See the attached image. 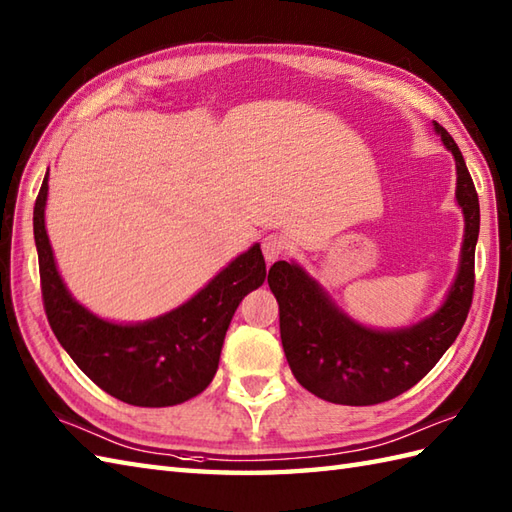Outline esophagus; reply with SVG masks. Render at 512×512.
Returning <instances> with one entry per match:
<instances>
[{"instance_id": "obj_1", "label": "esophagus", "mask_w": 512, "mask_h": 512, "mask_svg": "<svg viewBox=\"0 0 512 512\" xmlns=\"http://www.w3.org/2000/svg\"><path fill=\"white\" fill-rule=\"evenodd\" d=\"M285 248H288V244H285L281 235H268L264 244H261V251H264V257H266L268 264L277 261L285 253Z\"/></svg>"}]
</instances>
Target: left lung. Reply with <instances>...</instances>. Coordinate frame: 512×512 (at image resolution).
I'll use <instances>...</instances> for the list:
<instances>
[{"mask_svg":"<svg viewBox=\"0 0 512 512\" xmlns=\"http://www.w3.org/2000/svg\"><path fill=\"white\" fill-rule=\"evenodd\" d=\"M456 159V200L465 213L460 266L445 303L406 329L377 331L355 323L299 264L277 261L268 285L279 303V329L292 373L312 395L342 406L395 399L432 371L465 325L475 285L480 202L454 137L434 122Z\"/></svg>","mask_w":512,"mask_h":512,"instance_id":"1","label":"left lung"}]
</instances>
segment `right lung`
<instances>
[{"label": "right lung", "mask_w": 512, "mask_h": 512, "mask_svg": "<svg viewBox=\"0 0 512 512\" xmlns=\"http://www.w3.org/2000/svg\"><path fill=\"white\" fill-rule=\"evenodd\" d=\"M47 174L34 202L43 307L69 358L93 384L130 406L165 408L200 395L218 371L231 318L248 292L266 279L259 244L235 257L176 310L146 323L120 325L91 314L58 275L45 231Z\"/></svg>", "instance_id": "obj_1"}]
</instances>
